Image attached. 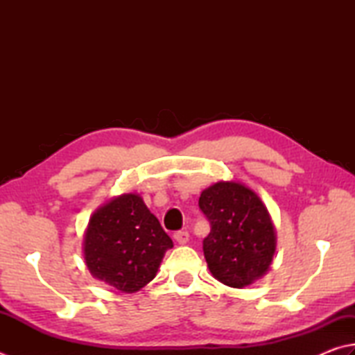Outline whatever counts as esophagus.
<instances>
[{
	"mask_svg": "<svg viewBox=\"0 0 355 355\" xmlns=\"http://www.w3.org/2000/svg\"><path fill=\"white\" fill-rule=\"evenodd\" d=\"M175 239L180 245H184L190 241V233L189 232H178V233H175Z\"/></svg>",
	"mask_w": 355,
	"mask_h": 355,
	"instance_id": "esophagus-1",
	"label": "esophagus"
}]
</instances>
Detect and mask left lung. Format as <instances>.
<instances>
[{"mask_svg":"<svg viewBox=\"0 0 355 355\" xmlns=\"http://www.w3.org/2000/svg\"><path fill=\"white\" fill-rule=\"evenodd\" d=\"M199 207L211 230L204 257L218 282L243 289L269 272L277 250V230L255 191L236 180H220L200 193Z\"/></svg>","mask_w":355,"mask_h":355,"instance_id":"8db88e82","label":"left lung"}]
</instances>
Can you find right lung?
Returning a JSON list of instances; mask_svg holds the SVG:
<instances>
[{
	"instance_id": "add662e5",
	"label": "right lung",
	"mask_w": 355,
	"mask_h": 355,
	"mask_svg": "<svg viewBox=\"0 0 355 355\" xmlns=\"http://www.w3.org/2000/svg\"><path fill=\"white\" fill-rule=\"evenodd\" d=\"M171 247V238L137 193H123L98 207L83 233L89 273L123 293L148 284Z\"/></svg>"
}]
</instances>
